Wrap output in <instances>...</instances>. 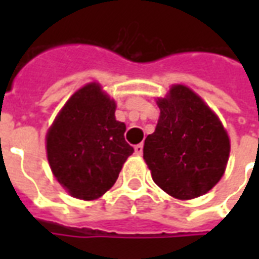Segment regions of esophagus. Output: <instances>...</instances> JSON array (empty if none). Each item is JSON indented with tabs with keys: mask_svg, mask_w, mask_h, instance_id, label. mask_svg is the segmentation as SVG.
<instances>
[{
	"mask_svg": "<svg viewBox=\"0 0 259 259\" xmlns=\"http://www.w3.org/2000/svg\"><path fill=\"white\" fill-rule=\"evenodd\" d=\"M142 150H144V145H142V144H138V145L134 146V152H136L137 156H141Z\"/></svg>",
	"mask_w": 259,
	"mask_h": 259,
	"instance_id": "esophagus-1",
	"label": "esophagus"
}]
</instances>
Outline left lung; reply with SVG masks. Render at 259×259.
Segmentation results:
<instances>
[{"mask_svg":"<svg viewBox=\"0 0 259 259\" xmlns=\"http://www.w3.org/2000/svg\"><path fill=\"white\" fill-rule=\"evenodd\" d=\"M160 118L144 144L152 179L168 195L188 200L212 189L229 161L230 138L218 115L183 84L158 98Z\"/></svg>","mask_w":259,"mask_h":259,"instance_id":"8db88e82","label":"left lung"}]
</instances>
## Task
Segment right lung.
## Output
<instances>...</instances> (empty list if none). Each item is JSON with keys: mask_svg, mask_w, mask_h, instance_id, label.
Instances as JSON below:
<instances>
[{"mask_svg": "<svg viewBox=\"0 0 259 259\" xmlns=\"http://www.w3.org/2000/svg\"><path fill=\"white\" fill-rule=\"evenodd\" d=\"M115 107L98 83H89L67 101L48 129V162L71 196L101 197L134 152L123 137L126 125L115 119Z\"/></svg>", "mask_w": 259, "mask_h": 259, "instance_id": "1", "label": "right lung"}]
</instances>
